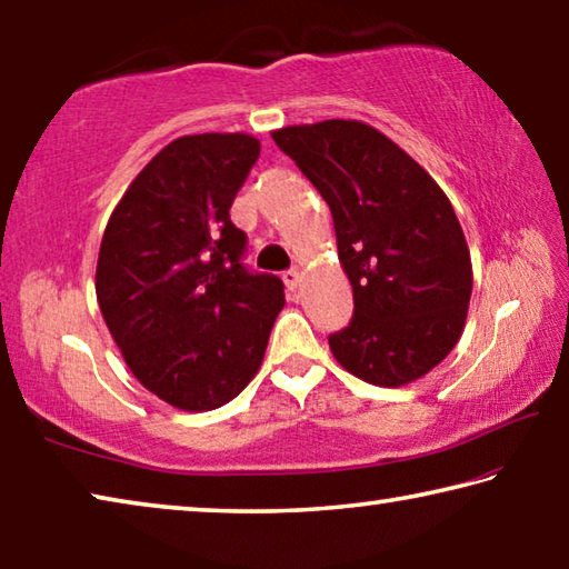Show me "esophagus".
Returning a JSON list of instances; mask_svg holds the SVG:
<instances>
[{"label": "esophagus", "mask_w": 569, "mask_h": 569, "mask_svg": "<svg viewBox=\"0 0 569 569\" xmlns=\"http://www.w3.org/2000/svg\"><path fill=\"white\" fill-rule=\"evenodd\" d=\"M301 271H298V268H291V271H286L283 273V283H286V288L288 291H296L298 286H301Z\"/></svg>", "instance_id": "1"}]
</instances>
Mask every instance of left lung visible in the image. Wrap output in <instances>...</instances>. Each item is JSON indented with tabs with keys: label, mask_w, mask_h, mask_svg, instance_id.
I'll list each match as a JSON object with an SVG mask.
<instances>
[{
	"label": "left lung",
	"mask_w": 569,
	"mask_h": 569,
	"mask_svg": "<svg viewBox=\"0 0 569 569\" xmlns=\"http://www.w3.org/2000/svg\"><path fill=\"white\" fill-rule=\"evenodd\" d=\"M271 138L331 208L353 288L333 359L373 387H407L447 359L467 323L471 258L445 190L361 120L288 124Z\"/></svg>",
	"instance_id": "8db88e82"
}]
</instances>
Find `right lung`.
<instances>
[{"mask_svg": "<svg viewBox=\"0 0 569 569\" xmlns=\"http://www.w3.org/2000/svg\"><path fill=\"white\" fill-rule=\"evenodd\" d=\"M261 142L246 132L182 134L124 190L104 228L94 291L124 363L180 411L236 399L261 369L286 303L281 278L248 273L230 223Z\"/></svg>", "mask_w": 569, "mask_h": 569, "instance_id": "right-lung-1", "label": "right lung"}]
</instances>
